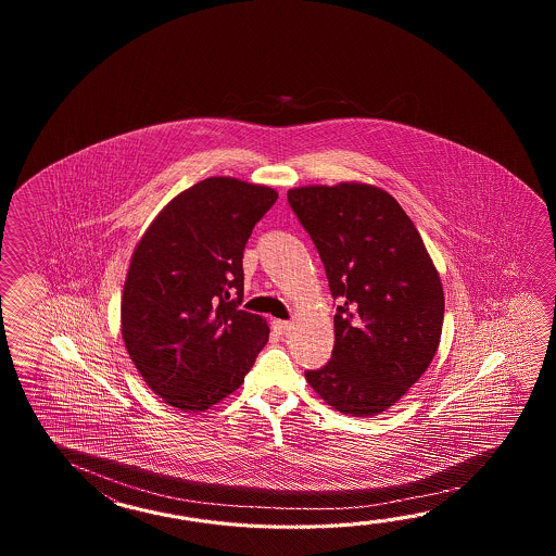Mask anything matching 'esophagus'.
Returning <instances> with one entry per match:
<instances>
[{"mask_svg": "<svg viewBox=\"0 0 556 556\" xmlns=\"http://www.w3.org/2000/svg\"><path fill=\"white\" fill-rule=\"evenodd\" d=\"M273 328L278 331V333H283V331H288L292 328V324H290V321H286V319H274Z\"/></svg>", "mask_w": 556, "mask_h": 556, "instance_id": "1", "label": "esophagus"}]
</instances>
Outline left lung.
<instances>
[{
    "label": "left lung",
    "mask_w": 556,
    "mask_h": 556,
    "mask_svg": "<svg viewBox=\"0 0 556 556\" xmlns=\"http://www.w3.org/2000/svg\"><path fill=\"white\" fill-rule=\"evenodd\" d=\"M324 262L336 307L331 359L307 383L340 414L371 417L424 376L445 298L412 218L386 190L342 182L288 190Z\"/></svg>",
    "instance_id": "8db88e82"
}]
</instances>
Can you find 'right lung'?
<instances>
[{
    "mask_svg": "<svg viewBox=\"0 0 556 556\" xmlns=\"http://www.w3.org/2000/svg\"><path fill=\"white\" fill-rule=\"evenodd\" d=\"M278 192L211 177L180 192L130 258L121 331L147 386L182 412H204L237 391L270 328L238 309L242 256Z\"/></svg>",
    "mask_w": 556,
    "mask_h": 556,
    "instance_id": "obj_1",
    "label": "right lung"
}]
</instances>
